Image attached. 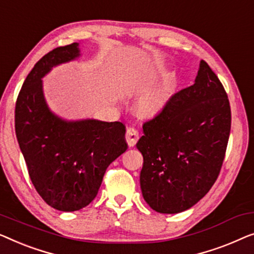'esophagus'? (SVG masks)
Here are the masks:
<instances>
[{
  "mask_svg": "<svg viewBox=\"0 0 254 254\" xmlns=\"http://www.w3.org/2000/svg\"><path fill=\"white\" fill-rule=\"evenodd\" d=\"M139 139V132L134 127H128L126 133V140L130 147H133Z\"/></svg>",
  "mask_w": 254,
  "mask_h": 254,
  "instance_id": "34e87169",
  "label": "esophagus"
}]
</instances>
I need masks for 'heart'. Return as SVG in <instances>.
Listing matches in <instances>:
<instances>
[{
    "mask_svg": "<svg viewBox=\"0 0 254 254\" xmlns=\"http://www.w3.org/2000/svg\"><path fill=\"white\" fill-rule=\"evenodd\" d=\"M178 84L177 74L170 72L158 84L144 93L135 102L134 112L142 120H153L161 114L169 103Z\"/></svg>",
    "mask_w": 254,
    "mask_h": 254,
    "instance_id": "1",
    "label": "heart"
}]
</instances>
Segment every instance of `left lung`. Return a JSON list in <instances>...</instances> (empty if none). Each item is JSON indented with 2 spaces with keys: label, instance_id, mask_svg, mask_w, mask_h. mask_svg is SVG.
<instances>
[{
  "label": "left lung",
  "instance_id": "left-lung-1",
  "mask_svg": "<svg viewBox=\"0 0 254 254\" xmlns=\"http://www.w3.org/2000/svg\"><path fill=\"white\" fill-rule=\"evenodd\" d=\"M230 126L227 93L201 60L194 84L171 96L137 142L141 193L152 209L181 213L205 197L222 167Z\"/></svg>",
  "mask_w": 254,
  "mask_h": 254
}]
</instances>
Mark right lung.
I'll use <instances>...</instances> for the list:
<instances>
[{"label":"right lung","instance_id":"right-lung-1","mask_svg":"<svg viewBox=\"0 0 254 254\" xmlns=\"http://www.w3.org/2000/svg\"><path fill=\"white\" fill-rule=\"evenodd\" d=\"M80 55L74 42L42 57L25 79L15 110L17 140L32 183L49 206L62 212L93 201L106 169L127 148L123 123L67 121L49 108L42 78Z\"/></svg>","mask_w":254,"mask_h":254}]
</instances>
